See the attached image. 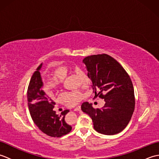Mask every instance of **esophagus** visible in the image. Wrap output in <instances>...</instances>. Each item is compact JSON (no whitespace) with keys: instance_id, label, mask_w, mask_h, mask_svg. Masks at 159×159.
I'll list each match as a JSON object with an SVG mask.
<instances>
[{"instance_id":"1","label":"esophagus","mask_w":159,"mask_h":159,"mask_svg":"<svg viewBox=\"0 0 159 159\" xmlns=\"http://www.w3.org/2000/svg\"><path fill=\"white\" fill-rule=\"evenodd\" d=\"M80 106H77L76 108H74V111H80Z\"/></svg>"}]
</instances>
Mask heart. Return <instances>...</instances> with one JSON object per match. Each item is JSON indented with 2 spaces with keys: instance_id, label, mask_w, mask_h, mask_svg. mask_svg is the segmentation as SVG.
<instances>
[{
  "instance_id": "1",
  "label": "heart",
  "mask_w": 159,
  "mask_h": 159,
  "mask_svg": "<svg viewBox=\"0 0 159 159\" xmlns=\"http://www.w3.org/2000/svg\"><path fill=\"white\" fill-rule=\"evenodd\" d=\"M77 70V68H76ZM73 68L67 64H61L53 70V76H49L45 80L44 88L46 91L54 93L58 91L62 85V80L72 72ZM79 75L81 78L84 85H88L91 83V79L87 74L83 71H79ZM84 98L83 94L78 90L70 92H64L61 95V100L74 105L80 102Z\"/></svg>"
}]
</instances>
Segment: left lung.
<instances>
[{
  "label": "left lung",
  "instance_id": "left-lung-1",
  "mask_svg": "<svg viewBox=\"0 0 159 159\" xmlns=\"http://www.w3.org/2000/svg\"><path fill=\"white\" fill-rule=\"evenodd\" d=\"M40 64L30 80L27 90L28 107L32 120L39 130L47 135L61 137L69 133L72 126L65 121V116L69 110H65L60 116L53 110L55 102H53L41 88L43 86L39 70Z\"/></svg>",
  "mask_w": 159,
  "mask_h": 159
}]
</instances>
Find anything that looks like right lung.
<instances>
[{
	"label": "right lung",
	"instance_id": "right-lung-1",
	"mask_svg": "<svg viewBox=\"0 0 159 159\" xmlns=\"http://www.w3.org/2000/svg\"><path fill=\"white\" fill-rule=\"evenodd\" d=\"M87 75L92 82L95 95L104 99L102 109H94L85 102L81 105L84 113L92 118L93 128L99 133L113 135L120 133L133 116L135 100L133 83L123 67L107 55L85 57Z\"/></svg>",
	"mask_w": 159,
	"mask_h": 159
}]
</instances>
